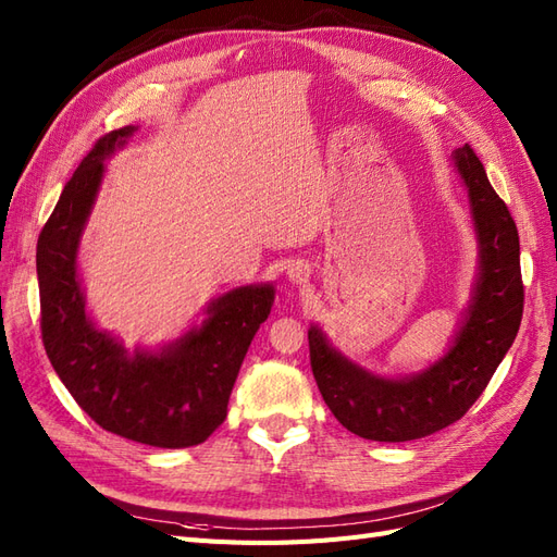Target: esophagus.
Returning <instances> with one entry per match:
<instances>
[{
    "mask_svg": "<svg viewBox=\"0 0 557 557\" xmlns=\"http://www.w3.org/2000/svg\"><path fill=\"white\" fill-rule=\"evenodd\" d=\"M290 276H297V278H299V274H290Z\"/></svg>",
    "mask_w": 557,
    "mask_h": 557,
    "instance_id": "esophagus-1",
    "label": "esophagus"
}]
</instances>
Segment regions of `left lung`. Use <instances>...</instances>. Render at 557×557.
Returning <instances> with one entry per match:
<instances>
[{"instance_id":"1","label":"left lung","mask_w":557,"mask_h":557,"mask_svg":"<svg viewBox=\"0 0 557 557\" xmlns=\"http://www.w3.org/2000/svg\"><path fill=\"white\" fill-rule=\"evenodd\" d=\"M455 164L469 190L481 256L474 299L446 356L411 379H381L330 348L318 327L309 330L318 391L362 440L411 442L453 425L481 397L518 334L525 288L516 223L474 148L455 150Z\"/></svg>"}]
</instances>
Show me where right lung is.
Returning a JSON list of instances; mask_svg holds the SVG:
<instances>
[{
	"mask_svg": "<svg viewBox=\"0 0 557 557\" xmlns=\"http://www.w3.org/2000/svg\"><path fill=\"white\" fill-rule=\"evenodd\" d=\"M134 132L99 137L66 181L37 242L41 339L46 356L78 407L125 440L185 448L207 442L227 416V401L246 350L272 311V285H246L218 297L209 318L160 356H127L86 313L76 250L104 164Z\"/></svg>",
	"mask_w": 557,
	"mask_h": 557,
	"instance_id": "right-lung-1",
	"label": "right lung"
}]
</instances>
